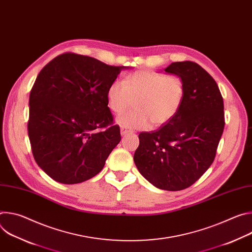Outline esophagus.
Returning <instances> with one entry per match:
<instances>
[{"instance_id": "esophagus-1", "label": "esophagus", "mask_w": 252, "mask_h": 252, "mask_svg": "<svg viewBox=\"0 0 252 252\" xmlns=\"http://www.w3.org/2000/svg\"><path fill=\"white\" fill-rule=\"evenodd\" d=\"M128 132H130V129H128L127 127H126V126H122L121 127V134L122 135H125V134H126Z\"/></svg>"}]
</instances>
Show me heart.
I'll list each match as a JSON object with an SVG mask.
<instances>
[{
	"label": "heart",
	"mask_w": 252,
	"mask_h": 252,
	"mask_svg": "<svg viewBox=\"0 0 252 252\" xmlns=\"http://www.w3.org/2000/svg\"><path fill=\"white\" fill-rule=\"evenodd\" d=\"M186 94L184 81L174 75L142 69L113 82L106 91L110 109L121 115L131 106L135 109L118 119L126 127L145 128L151 123L159 126L169 122L181 109Z\"/></svg>",
	"instance_id": "heart-1"
}]
</instances>
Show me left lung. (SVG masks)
<instances>
[{
	"label": "left lung",
	"mask_w": 252,
	"mask_h": 252,
	"mask_svg": "<svg viewBox=\"0 0 252 252\" xmlns=\"http://www.w3.org/2000/svg\"><path fill=\"white\" fill-rule=\"evenodd\" d=\"M164 71L184 81L183 104L158 130L138 134L133 160L153 186L176 191L193 185L213 162L224 128V106L218 84L196 63H172Z\"/></svg>",
	"instance_id": "obj_1"
}]
</instances>
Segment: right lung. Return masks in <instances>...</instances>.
I'll use <instances>...</instances> for the list:
<instances>
[{
	"label": "right lung",
	"instance_id": "right-lung-1",
	"mask_svg": "<svg viewBox=\"0 0 252 252\" xmlns=\"http://www.w3.org/2000/svg\"><path fill=\"white\" fill-rule=\"evenodd\" d=\"M124 68L65 53L40 71L30 94L28 133L35 162L54 181L94 177L121 141L106 91Z\"/></svg>",
	"mask_w": 252,
	"mask_h": 252
}]
</instances>
